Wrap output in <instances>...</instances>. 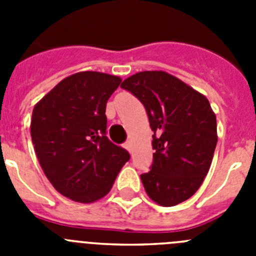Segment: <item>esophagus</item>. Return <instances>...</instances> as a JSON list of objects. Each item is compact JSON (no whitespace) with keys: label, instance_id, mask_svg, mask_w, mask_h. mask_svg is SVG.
<instances>
[{"label":"esophagus","instance_id":"1","mask_svg":"<svg viewBox=\"0 0 256 256\" xmlns=\"http://www.w3.org/2000/svg\"><path fill=\"white\" fill-rule=\"evenodd\" d=\"M124 148H126V150H128V151H130V148H130V141H126V144H124Z\"/></svg>","mask_w":256,"mask_h":256}]
</instances>
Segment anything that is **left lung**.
<instances>
[{"label":"left lung","instance_id":"obj_1","mask_svg":"<svg viewBox=\"0 0 256 256\" xmlns=\"http://www.w3.org/2000/svg\"><path fill=\"white\" fill-rule=\"evenodd\" d=\"M120 87L144 104L154 130L152 164L141 174L144 190L162 206L180 204L206 177L218 141L209 101L165 72H141Z\"/></svg>","mask_w":256,"mask_h":256}]
</instances>
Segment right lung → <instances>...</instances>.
Masks as SVG:
<instances>
[{
	"label": "right lung",
	"instance_id": "obj_1",
	"mask_svg": "<svg viewBox=\"0 0 256 256\" xmlns=\"http://www.w3.org/2000/svg\"><path fill=\"white\" fill-rule=\"evenodd\" d=\"M120 82L110 74L80 72L62 79L33 108L36 154L65 198L86 204L104 198L130 159L106 136V102Z\"/></svg>",
	"mask_w": 256,
	"mask_h": 256
}]
</instances>
